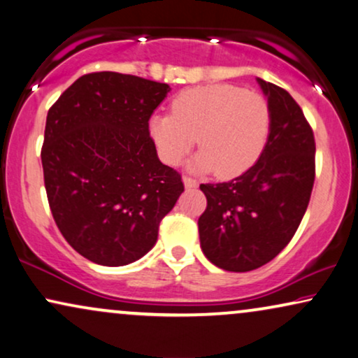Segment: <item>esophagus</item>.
<instances>
[{"instance_id": "esophagus-1", "label": "esophagus", "mask_w": 358, "mask_h": 358, "mask_svg": "<svg viewBox=\"0 0 358 358\" xmlns=\"http://www.w3.org/2000/svg\"><path fill=\"white\" fill-rule=\"evenodd\" d=\"M183 183H185V188H188V189L196 188V180L192 178V176H188V175L183 176Z\"/></svg>"}]
</instances>
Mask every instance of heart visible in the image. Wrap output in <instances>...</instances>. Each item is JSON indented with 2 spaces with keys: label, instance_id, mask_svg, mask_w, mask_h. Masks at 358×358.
Masks as SVG:
<instances>
[{
  "label": "heart",
  "instance_id": "1",
  "mask_svg": "<svg viewBox=\"0 0 358 358\" xmlns=\"http://www.w3.org/2000/svg\"><path fill=\"white\" fill-rule=\"evenodd\" d=\"M270 126L271 111L262 94L234 85H208L180 93L171 114L152 117L150 134L166 164L178 165L198 142L196 169L234 178L259 160Z\"/></svg>",
  "mask_w": 358,
  "mask_h": 358
}]
</instances>
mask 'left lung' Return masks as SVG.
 <instances>
[{"label":"left lung","mask_w":358,"mask_h":358,"mask_svg":"<svg viewBox=\"0 0 358 358\" xmlns=\"http://www.w3.org/2000/svg\"><path fill=\"white\" fill-rule=\"evenodd\" d=\"M268 96V141L255 165L231 182L199 185L208 199L198 219L201 249L227 271L268 264L293 239L316 176V142L287 90L259 78Z\"/></svg>","instance_id":"8db88e82"}]
</instances>
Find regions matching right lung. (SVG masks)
Masks as SVG:
<instances>
[{
    "mask_svg": "<svg viewBox=\"0 0 358 358\" xmlns=\"http://www.w3.org/2000/svg\"><path fill=\"white\" fill-rule=\"evenodd\" d=\"M170 87L94 71L70 85L47 113L41 150L47 199L65 241L94 264L144 257L183 193L162 164L149 119Z\"/></svg>",
    "mask_w": 358,
    "mask_h": 358,
    "instance_id": "obj_1",
    "label": "right lung"
}]
</instances>
